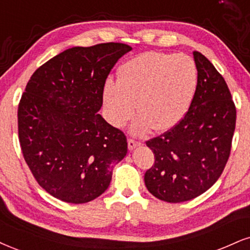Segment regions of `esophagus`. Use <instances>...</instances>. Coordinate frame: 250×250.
I'll return each mask as SVG.
<instances>
[{
    "mask_svg": "<svg viewBox=\"0 0 250 250\" xmlns=\"http://www.w3.org/2000/svg\"><path fill=\"white\" fill-rule=\"evenodd\" d=\"M127 145H128V149H134L135 147H138V146H140V141H137V140H134V139H132V138H128V140H127Z\"/></svg>",
    "mask_w": 250,
    "mask_h": 250,
    "instance_id": "1",
    "label": "esophagus"
}]
</instances>
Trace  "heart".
Segmentation results:
<instances>
[{
  "instance_id": "heart-1",
  "label": "heart",
  "mask_w": 250,
  "mask_h": 250,
  "mask_svg": "<svg viewBox=\"0 0 250 250\" xmlns=\"http://www.w3.org/2000/svg\"><path fill=\"white\" fill-rule=\"evenodd\" d=\"M118 82L107 80L103 105L111 125L122 127L132 118L135 102L139 116L134 133L150 127L167 131L183 119L195 97L198 74L189 55L146 52L119 68Z\"/></svg>"
}]
</instances>
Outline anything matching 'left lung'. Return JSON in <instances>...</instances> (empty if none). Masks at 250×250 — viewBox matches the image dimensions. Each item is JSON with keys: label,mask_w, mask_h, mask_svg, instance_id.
I'll use <instances>...</instances> for the list:
<instances>
[{"label": "left lung", "mask_w": 250, "mask_h": 250, "mask_svg": "<svg viewBox=\"0 0 250 250\" xmlns=\"http://www.w3.org/2000/svg\"><path fill=\"white\" fill-rule=\"evenodd\" d=\"M198 72L192 103L170 130L146 141L154 165L145 184L168 203L193 199L213 186L229 161L236 122L235 104L227 83L199 52H193Z\"/></svg>", "instance_id": "1"}]
</instances>
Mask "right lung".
<instances>
[{"instance_id":"1","label":"right lung","mask_w":250,"mask_h":250,"mask_svg":"<svg viewBox=\"0 0 250 250\" xmlns=\"http://www.w3.org/2000/svg\"><path fill=\"white\" fill-rule=\"evenodd\" d=\"M132 50L122 42L72 47L40 66L18 104V139L33 177L55 198L83 204L109 187L127 154L124 132L100 113L111 69Z\"/></svg>"}]
</instances>
